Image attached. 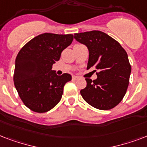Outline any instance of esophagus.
Here are the masks:
<instances>
[{
    "label": "esophagus",
    "instance_id": "1",
    "mask_svg": "<svg viewBox=\"0 0 147 147\" xmlns=\"http://www.w3.org/2000/svg\"><path fill=\"white\" fill-rule=\"evenodd\" d=\"M76 79H78V77L77 76H72V80H76Z\"/></svg>",
    "mask_w": 147,
    "mask_h": 147
}]
</instances>
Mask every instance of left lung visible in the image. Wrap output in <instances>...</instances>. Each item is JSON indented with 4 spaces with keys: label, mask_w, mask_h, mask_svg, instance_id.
Masks as SVG:
<instances>
[{
    "label": "left lung",
    "mask_w": 147,
    "mask_h": 147,
    "mask_svg": "<svg viewBox=\"0 0 147 147\" xmlns=\"http://www.w3.org/2000/svg\"><path fill=\"white\" fill-rule=\"evenodd\" d=\"M74 38L89 52L87 69L94 67L98 78H85L83 99L99 110H110L121 102L129 85L131 66L127 53L117 41L101 31L75 33Z\"/></svg>",
    "instance_id": "1"
}]
</instances>
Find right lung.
I'll return each instance as SVG.
<instances>
[{
	"label": "right lung",
	"mask_w": 147,
	"mask_h": 147,
	"mask_svg": "<svg viewBox=\"0 0 147 147\" xmlns=\"http://www.w3.org/2000/svg\"><path fill=\"white\" fill-rule=\"evenodd\" d=\"M72 40V34L42 33L29 41L17 54L15 88L24 105L33 111H49L61 100L64 85L71 80V76H57L52 68Z\"/></svg>",
	"instance_id": "right-lung-1"
}]
</instances>
